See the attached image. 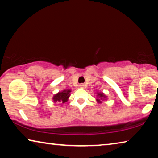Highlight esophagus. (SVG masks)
<instances>
[{
    "label": "esophagus",
    "instance_id": "obj_1",
    "mask_svg": "<svg viewBox=\"0 0 158 158\" xmlns=\"http://www.w3.org/2000/svg\"><path fill=\"white\" fill-rule=\"evenodd\" d=\"M84 84H80L79 85V87H81V88H84Z\"/></svg>",
    "mask_w": 158,
    "mask_h": 158
}]
</instances>
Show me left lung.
Listing matches in <instances>:
<instances>
[{
    "label": "left lung",
    "instance_id": "1",
    "mask_svg": "<svg viewBox=\"0 0 158 158\" xmlns=\"http://www.w3.org/2000/svg\"><path fill=\"white\" fill-rule=\"evenodd\" d=\"M98 96L99 97V99H97V100H98L99 103L102 102V99L106 98V96L104 95L103 93H98Z\"/></svg>",
    "mask_w": 158,
    "mask_h": 158
}]
</instances>
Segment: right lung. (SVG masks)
<instances>
[{
	"mask_svg": "<svg viewBox=\"0 0 158 158\" xmlns=\"http://www.w3.org/2000/svg\"><path fill=\"white\" fill-rule=\"evenodd\" d=\"M71 92L70 90H64L62 92H59L55 95L53 98V100L54 102H62L65 103L68 101L69 97V93Z\"/></svg>",
	"mask_w": 158,
	"mask_h": 158,
	"instance_id": "obj_1",
	"label": "right lung"
}]
</instances>
